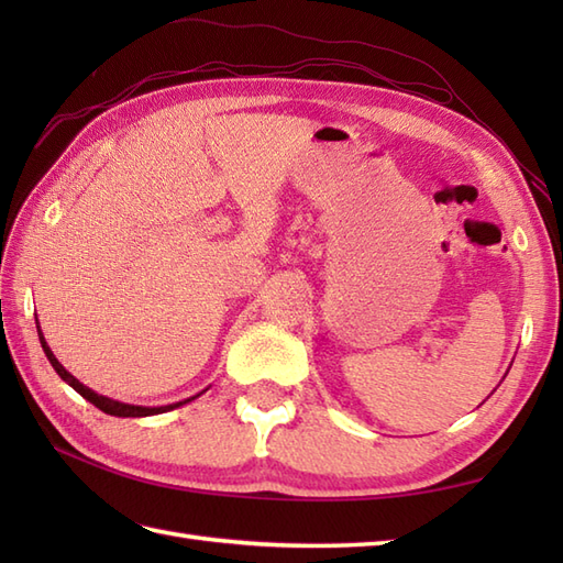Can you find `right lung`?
I'll list each match as a JSON object with an SVG mask.
<instances>
[{"mask_svg":"<svg viewBox=\"0 0 563 563\" xmlns=\"http://www.w3.org/2000/svg\"><path fill=\"white\" fill-rule=\"evenodd\" d=\"M38 336H41V345H43V351H45V355H47V361H51V365L55 367V373L63 377L67 385L75 389V391H79L84 399L87 401H91L93 406H97V409H101L103 413H111V416H123V418H137V416H154V413H164V411H172V409H176V406H181V404H186V401H190V399H186V401H178V404H169V406H157V409H147V406H133V404H121V401H113V399H109V397H101V394H97V391H91L89 387H84L81 382L77 379V377H71L67 369L57 363V357L53 355V351H51V345L45 343V339H43V333H41V329H38Z\"/></svg>","mask_w":563,"mask_h":563,"instance_id":"add662e5","label":"right lung"}]
</instances>
